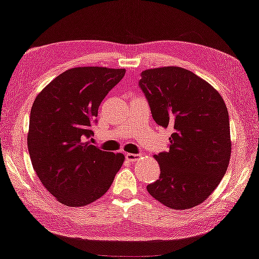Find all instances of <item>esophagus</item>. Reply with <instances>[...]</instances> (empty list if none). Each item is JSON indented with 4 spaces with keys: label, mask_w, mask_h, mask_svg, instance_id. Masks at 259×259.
Segmentation results:
<instances>
[{
    "label": "esophagus",
    "mask_w": 259,
    "mask_h": 259,
    "mask_svg": "<svg viewBox=\"0 0 259 259\" xmlns=\"http://www.w3.org/2000/svg\"><path fill=\"white\" fill-rule=\"evenodd\" d=\"M141 156H142V154H136V153H126V154H125V158H126V160H129V161H136V160L140 159Z\"/></svg>",
    "instance_id": "obj_1"
}]
</instances>
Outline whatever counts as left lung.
Instances as JSON below:
<instances>
[{
	"mask_svg": "<svg viewBox=\"0 0 259 259\" xmlns=\"http://www.w3.org/2000/svg\"><path fill=\"white\" fill-rule=\"evenodd\" d=\"M140 87L157 124L173 129L168 152L153 156L160 177L148 185V192L172 209L198 206L219 186L229 165L226 103L206 80L178 66L145 69Z\"/></svg>",
	"mask_w": 259,
	"mask_h": 259,
	"instance_id": "obj_1",
	"label": "left lung"
}]
</instances>
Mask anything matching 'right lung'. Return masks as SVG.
Wrapping results in <instances>:
<instances>
[{"instance_id":"obj_1","label":"right lung","mask_w":259,"mask_h":259,"mask_svg":"<svg viewBox=\"0 0 259 259\" xmlns=\"http://www.w3.org/2000/svg\"><path fill=\"white\" fill-rule=\"evenodd\" d=\"M124 68L82 66L53 79L34 99L28 149L43 186L68 207L94 202L109 190L124 154L91 144V126L102 100Z\"/></svg>"}]
</instances>
